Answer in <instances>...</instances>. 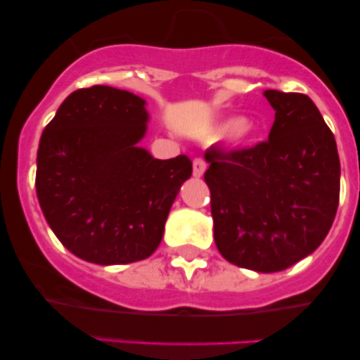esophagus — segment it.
I'll return each instance as SVG.
<instances>
[{"mask_svg":"<svg viewBox=\"0 0 360 360\" xmlns=\"http://www.w3.org/2000/svg\"><path fill=\"white\" fill-rule=\"evenodd\" d=\"M205 170H206V162L203 160V159H195L193 160V176H196V179H200L201 175L205 174Z\"/></svg>","mask_w":360,"mask_h":360,"instance_id":"1","label":"esophagus"}]
</instances>
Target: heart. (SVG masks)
Here are the masks:
<instances>
[{
  "label": "heart",
  "mask_w": 360,
  "mask_h": 360,
  "mask_svg": "<svg viewBox=\"0 0 360 360\" xmlns=\"http://www.w3.org/2000/svg\"><path fill=\"white\" fill-rule=\"evenodd\" d=\"M231 131V139L236 144H249L257 137V126L252 121L248 120H228L219 126L218 132H228Z\"/></svg>",
  "instance_id": "b5f03b06"
}]
</instances>
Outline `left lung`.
Returning a JSON list of instances; mask_svg holds the SVG:
<instances>
[{
    "mask_svg": "<svg viewBox=\"0 0 360 360\" xmlns=\"http://www.w3.org/2000/svg\"><path fill=\"white\" fill-rule=\"evenodd\" d=\"M275 110L269 139L245 149L213 146L205 159L214 243L228 262L270 274L314 252L339 205L334 134L303 93L264 91Z\"/></svg>",
    "mask_w": 360,
    "mask_h": 360,
    "instance_id": "left-lung-1",
    "label": "left lung"
}]
</instances>
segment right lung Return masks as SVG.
<instances>
[{
	"instance_id": "add662e5",
	"label": "right lung",
	"mask_w": 360,
	"mask_h": 360,
	"mask_svg": "<svg viewBox=\"0 0 360 360\" xmlns=\"http://www.w3.org/2000/svg\"><path fill=\"white\" fill-rule=\"evenodd\" d=\"M147 120L141 96L95 85L68 95L42 132L39 205L58 240L86 262L149 257L181 184L191 176L186 155L159 160L137 147Z\"/></svg>"
}]
</instances>
